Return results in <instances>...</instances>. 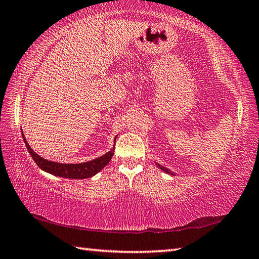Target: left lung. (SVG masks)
Returning <instances> with one entry per match:
<instances>
[{"label":"left lung","mask_w":259,"mask_h":259,"mask_svg":"<svg viewBox=\"0 0 259 259\" xmlns=\"http://www.w3.org/2000/svg\"><path fill=\"white\" fill-rule=\"evenodd\" d=\"M156 164H157V167L159 168V169H161L162 170V171H164V172H166V174H169V175H171V176H175V174L172 172V171H170V170L169 169H167V168H164L163 166H160V164H159V163H157V162H155Z\"/></svg>","instance_id":"8db88e82"}]
</instances>
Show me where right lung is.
Listing matches in <instances>:
<instances>
[{
	"instance_id": "1",
	"label": "right lung",
	"mask_w": 259,
	"mask_h": 259,
	"mask_svg": "<svg viewBox=\"0 0 259 259\" xmlns=\"http://www.w3.org/2000/svg\"><path fill=\"white\" fill-rule=\"evenodd\" d=\"M22 137H23L24 144L29 150V153L33 158V160L35 163L45 171L58 176V177H63V178H69V179H85L93 177V176L97 175L99 171L107 166L109 161L112 159L113 152H114V147L106 155L99 157L97 159H93L91 161L87 162H81V163H60L56 161H50L47 160V159L42 158L38 156L37 153L33 151L30 145L27 144V141L24 138V135L22 133ZM117 138V137H115ZM115 138H114V144H115Z\"/></svg>"
}]
</instances>
